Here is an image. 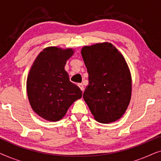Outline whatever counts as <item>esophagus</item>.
Returning <instances> with one entry per match:
<instances>
[{
    "label": "esophagus",
    "instance_id": "obj_1",
    "mask_svg": "<svg viewBox=\"0 0 161 161\" xmlns=\"http://www.w3.org/2000/svg\"><path fill=\"white\" fill-rule=\"evenodd\" d=\"M78 86H79V88H80V90L82 92L84 91V86H83V84H82V83H78Z\"/></svg>",
    "mask_w": 161,
    "mask_h": 161
}]
</instances>
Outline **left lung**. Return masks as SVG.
Here are the masks:
<instances>
[{"instance_id":"obj_1","label":"left lung","mask_w":161,"mask_h":161,"mask_svg":"<svg viewBox=\"0 0 161 161\" xmlns=\"http://www.w3.org/2000/svg\"><path fill=\"white\" fill-rule=\"evenodd\" d=\"M81 55L89 74L83 96L86 103L97 122H116L131 99V74L124 56L109 42L84 46Z\"/></svg>"}]
</instances>
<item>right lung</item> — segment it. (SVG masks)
I'll use <instances>...</instances> for the list:
<instances>
[{"instance_id":"add662e5","label":"right lung","mask_w":161,"mask_h":161,"mask_svg":"<svg viewBox=\"0 0 161 161\" xmlns=\"http://www.w3.org/2000/svg\"><path fill=\"white\" fill-rule=\"evenodd\" d=\"M74 53L72 48L47 47L31 67L26 83L28 100L33 111L44 119H61L72 103L82 97L80 88L70 82L64 69Z\"/></svg>"}]
</instances>
